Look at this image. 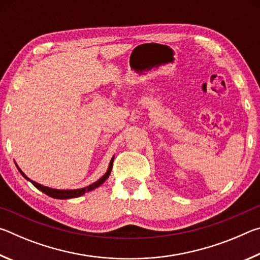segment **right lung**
<instances>
[{"mask_svg":"<svg viewBox=\"0 0 260 260\" xmlns=\"http://www.w3.org/2000/svg\"><path fill=\"white\" fill-rule=\"evenodd\" d=\"M112 162H113V158L111 159V162H110L109 165V169L107 171V173H105L102 178H101L100 180H98V181L94 182L93 184H90V186H88L86 188H81V189H74V190H58V189H51V188H48V187H45V186H41V184H39L37 182L32 181V180H29L26 175L21 172V170H19V172L23 174V177H25V179H27L28 181L32 182L35 187H37L39 190H41L42 192H45L46 195L52 197V199H57V200H67V199H74V197H79L83 195V193L87 192V191H90L93 190V189L98 188L99 186H101L105 180H107L109 178L110 173H111V170H112Z\"/></svg>","mask_w":260,"mask_h":260,"instance_id":"1","label":"right lung"}]
</instances>
